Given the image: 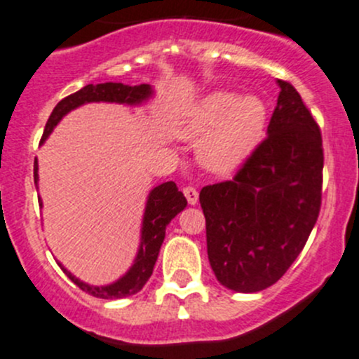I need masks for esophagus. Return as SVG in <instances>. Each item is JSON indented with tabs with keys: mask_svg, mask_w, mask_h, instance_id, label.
Wrapping results in <instances>:
<instances>
[{
	"mask_svg": "<svg viewBox=\"0 0 359 359\" xmlns=\"http://www.w3.org/2000/svg\"><path fill=\"white\" fill-rule=\"evenodd\" d=\"M184 196H186V200L189 205H196L198 203V198H200V194H198V191L194 189V187H186L184 189Z\"/></svg>",
	"mask_w": 359,
	"mask_h": 359,
	"instance_id": "esophagus-1",
	"label": "esophagus"
}]
</instances>
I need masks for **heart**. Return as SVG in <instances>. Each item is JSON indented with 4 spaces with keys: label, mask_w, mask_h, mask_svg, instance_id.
Masks as SVG:
<instances>
[{
    "label": "heart",
    "mask_w": 359,
    "mask_h": 359,
    "mask_svg": "<svg viewBox=\"0 0 359 359\" xmlns=\"http://www.w3.org/2000/svg\"><path fill=\"white\" fill-rule=\"evenodd\" d=\"M267 106L260 97L217 90L201 97L186 112L180 135L203 139L200 159L212 172H231L247 159L264 135Z\"/></svg>",
    "instance_id": "obj_1"
}]
</instances>
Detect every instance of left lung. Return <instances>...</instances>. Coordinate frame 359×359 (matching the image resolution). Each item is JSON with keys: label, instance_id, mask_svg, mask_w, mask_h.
Returning a JSON list of instances; mask_svg holds the SVG:
<instances>
[{"label": "left lung", "instance_id": "1", "mask_svg": "<svg viewBox=\"0 0 359 359\" xmlns=\"http://www.w3.org/2000/svg\"><path fill=\"white\" fill-rule=\"evenodd\" d=\"M278 86L266 139L233 180L200 193L210 266L220 285L241 293L276 283L320 215V126L290 83L278 79Z\"/></svg>", "mask_w": 359, "mask_h": 359}]
</instances>
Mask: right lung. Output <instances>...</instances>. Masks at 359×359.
<instances>
[{"instance_id":"1","label":"right lung","mask_w":359,"mask_h":359,"mask_svg":"<svg viewBox=\"0 0 359 359\" xmlns=\"http://www.w3.org/2000/svg\"><path fill=\"white\" fill-rule=\"evenodd\" d=\"M154 95V90L151 85H123V83H99V85H86L76 93L66 97L60 100L55 106V109L50 114L48 121H46L45 132H43L41 144L48 139L50 133L53 132L60 119L67 114V112L74 111L76 107L85 106L90 102H114V104H125V106H140V104L147 102L151 97ZM38 159H34V184L38 186ZM187 200L184 194L177 189L175 182H163L159 186L151 189L149 196L146 201V210H144L142 227H140V245L139 252H137L135 260H133L132 267L123 274L119 280L114 283L104 285V287H93V285L85 283L74 274L69 273L66 267L60 262V269L66 273V276L76 287L81 288L83 292L90 293L99 299H123V297H130L133 293L142 290L144 285L151 278L154 269V264L158 260L159 248H161L163 240H165V231L170 220L182 212L186 208ZM39 206L41 205V198H39Z\"/></svg>"}]
</instances>
